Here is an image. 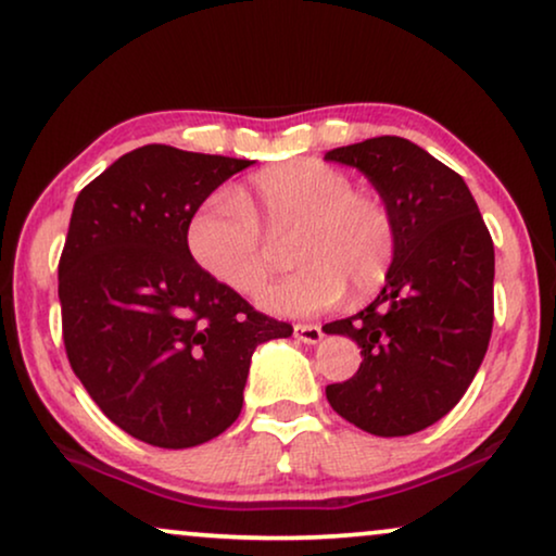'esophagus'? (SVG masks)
<instances>
[{"mask_svg": "<svg viewBox=\"0 0 556 556\" xmlns=\"http://www.w3.org/2000/svg\"><path fill=\"white\" fill-rule=\"evenodd\" d=\"M293 337L304 344H316L324 334H321V327H316V324H295Z\"/></svg>", "mask_w": 556, "mask_h": 556, "instance_id": "esophagus-1", "label": "esophagus"}]
</instances>
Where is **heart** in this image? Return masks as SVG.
Masks as SVG:
<instances>
[{
	"label": "heart",
	"instance_id": "obj_1",
	"mask_svg": "<svg viewBox=\"0 0 556 556\" xmlns=\"http://www.w3.org/2000/svg\"><path fill=\"white\" fill-rule=\"evenodd\" d=\"M273 235L299 227L293 257L301 265L265 288L257 304L278 316H314L334 306L348 286L370 293L383 283L395 252V227L375 193L352 189V178L321 161H293L261 173L240 197L222 189L189 222V250L201 270L235 293H255L270 273Z\"/></svg>",
	"mask_w": 556,
	"mask_h": 556
}]
</instances>
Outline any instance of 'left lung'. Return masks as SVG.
<instances>
[{"label":"left lung","instance_id":"8db88e82","mask_svg":"<svg viewBox=\"0 0 556 556\" xmlns=\"http://www.w3.org/2000/svg\"><path fill=\"white\" fill-rule=\"evenodd\" d=\"M375 186L395 227L383 291L327 334L357 342L359 370L327 386L331 408L375 437H408L457 406L493 331V240L459 173L403 137L334 148Z\"/></svg>","mask_w":556,"mask_h":556}]
</instances>
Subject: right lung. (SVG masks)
Listing matches in <instances>:
<instances>
[{
  "label": "right lung",
  "instance_id": "obj_1",
  "mask_svg": "<svg viewBox=\"0 0 556 556\" xmlns=\"http://www.w3.org/2000/svg\"><path fill=\"white\" fill-rule=\"evenodd\" d=\"M252 161L146 146L78 193L58 265L68 363L110 421L186 450L242 410L257 344L293 327L216 283L189 250L197 208Z\"/></svg>",
  "mask_w": 556,
  "mask_h": 556
}]
</instances>
